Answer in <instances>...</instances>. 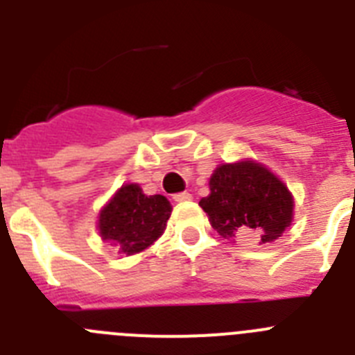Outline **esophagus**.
<instances>
[{
    "mask_svg": "<svg viewBox=\"0 0 355 355\" xmlns=\"http://www.w3.org/2000/svg\"><path fill=\"white\" fill-rule=\"evenodd\" d=\"M172 199L175 200V202H187V200H192V193L188 192H181V193H175Z\"/></svg>",
    "mask_w": 355,
    "mask_h": 355,
    "instance_id": "34e87169",
    "label": "esophagus"
}]
</instances>
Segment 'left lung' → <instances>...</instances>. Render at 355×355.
<instances>
[{
  "instance_id": "obj_1",
  "label": "left lung",
  "mask_w": 355,
  "mask_h": 355,
  "mask_svg": "<svg viewBox=\"0 0 355 355\" xmlns=\"http://www.w3.org/2000/svg\"><path fill=\"white\" fill-rule=\"evenodd\" d=\"M199 206L222 238L270 243L290 227L293 197L277 175L252 159L224 163L209 178Z\"/></svg>"
}]
</instances>
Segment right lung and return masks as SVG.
<instances>
[{
	"label": "right lung",
	"instance_id": "right-lung-1",
	"mask_svg": "<svg viewBox=\"0 0 355 355\" xmlns=\"http://www.w3.org/2000/svg\"><path fill=\"white\" fill-rule=\"evenodd\" d=\"M172 206L163 196H146L139 184H122L99 213V234L128 256L142 252L163 234Z\"/></svg>",
	"mask_w": 355,
	"mask_h": 355
}]
</instances>
